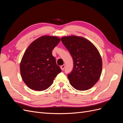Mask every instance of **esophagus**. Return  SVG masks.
Returning a JSON list of instances; mask_svg holds the SVG:
<instances>
[{"mask_svg": "<svg viewBox=\"0 0 123 123\" xmlns=\"http://www.w3.org/2000/svg\"><path fill=\"white\" fill-rule=\"evenodd\" d=\"M65 67V65H62V66H61V69H62V70H64Z\"/></svg>", "mask_w": 123, "mask_h": 123, "instance_id": "obj_1", "label": "esophagus"}]
</instances>
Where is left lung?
Here are the masks:
<instances>
[{
  "label": "left lung",
  "instance_id": "1",
  "mask_svg": "<svg viewBox=\"0 0 123 123\" xmlns=\"http://www.w3.org/2000/svg\"><path fill=\"white\" fill-rule=\"evenodd\" d=\"M61 40L73 61V70L68 75L70 84L80 91L91 88L98 82L102 71V59L97 48L81 36H64Z\"/></svg>",
  "mask_w": 123,
  "mask_h": 123
}]
</instances>
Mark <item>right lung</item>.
I'll return each mask as SVG.
<instances>
[{
	"label": "right lung",
	"mask_w": 123,
	"mask_h": 123,
	"mask_svg": "<svg viewBox=\"0 0 123 123\" xmlns=\"http://www.w3.org/2000/svg\"><path fill=\"white\" fill-rule=\"evenodd\" d=\"M57 36L43 35L30 44L22 57L20 71L27 86L35 91L46 90L62 70L52 52L60 42Z\"/></svg>",
	"instance_id": "obj_1"
}]
</instances>
